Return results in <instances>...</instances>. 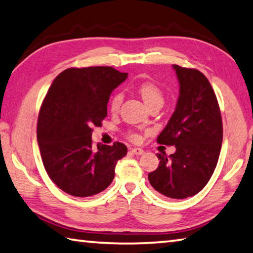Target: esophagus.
Returning a JSON list of instances; mask_svg holds the SVG:
<instances>
[{"mask_svg": "<svg viewBox=\"0 0 253 253\" xmlns=\"http://www.w3.org/2000/svg\"><path fill=\"white\" fill-rule=\"evenodd\" d=\"M131 153L135 154V155H143L144 151L142 148H131Z\"/></svg>", "mask_w": 253, "mask_h": 253, "instance_id": "esophagus-1", "label": "esophagus"}]
</instances>
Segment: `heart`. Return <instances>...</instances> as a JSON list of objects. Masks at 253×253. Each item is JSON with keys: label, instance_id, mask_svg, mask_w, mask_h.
<instances>
[{"label": "heart", "instance_id": "b5f03b06", "mask_svg": "<svg viewBox=\"0 0 253 253\" xmlns=\"http://www.w3.org/2000/svg\"><path fill=\"white\" fill-rule=\"evenodd\" d=\"M137 91H138L140 97L143 98V100L146 102L148 107H152L153 105L156 104L163 105L164 95H163L162 89L156 84H154L153 81H143V83H140L137 85ZM123 99L124 96L122 92L114 93V96L111 97L109 102V108L111 113H117L119 108H121ZM129 138L131 140H137L138 139V136L136 134H130Z\"/></svg>", "mask_w": 253, "mask_h": 253}]
</instances>
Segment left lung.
Here are the masks:
<instances>
[{"instance_id": "1", "label": "left lung", "mask_w": 253, "mask_h": 253, "mask_svg": "<svg viewBox=\"0 0 253 253\" xmlns=\"http://www.w3.org/2000/svg\"><path fill=\"white\" fill-rule=\"evenodd\" d=\"M179 83L176 108L157 143L175 146L166 156L157 154L160 164L148 174L151 185L170 199L198 194L211 178L219 160L223 126L216 96L202 72L173 65Z\"/></svg>"}]
</instances>
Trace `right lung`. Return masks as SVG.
<instances>
[{"mask_svg": "<svg viewBox=\"0 0 253 253\" xmlns=\"http://www.w3.org/2000/svg\"><path fill=\"white\" fill-rule=\"evenodd\" d=\"M111 67L69 68L53 80L38 117L37 138L44 169L55 185L77 198L100 193L110 185L127 147H93L92 127L107 116L111 91L127 78Z\"/></svg>", "mask_w": 253, "mask_h": 253, "instance_id": "obj_1", "label": "right lung"}]
</instances>
